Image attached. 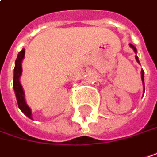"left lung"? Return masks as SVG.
I'll use <instances>...</instances> for the list:
<instances>
[{"instance_id": "obj_1", "label": "left lung", "mask_w": 157, "mask_h": 157, "mask_svg": "<svg viewBox=\"0 0 157 157\" xmlns=\"http://www.w3.org/2000/svg\"><path fill=\"white\" fill-rule=\"evenodd\" d=\"M129 46H130V47H131V48L134 50L135 54H137V49H136V47H135L133 44H129ZM135 59H136L137 62H138V63H140V60H139V58H138V56H137V55L135 56ZM140 73H141V81H142V85H143V93H144V91H145V88H144V71H143V70H141Z\"/></svg>"}]
</instances>
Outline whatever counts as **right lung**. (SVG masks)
<instances>
[{"mask_svg":"<svg viewBox=\"0 0 157 157\" xmlns=\"http://www.w3.org/2000/svg\"><path fill=\"white\" fill-rule=\"evenodd\" d=\"M25 57V49L23 48L17 55V58L15 62V69H14V81H13V87L16 94V98L17 100L18 108L21 112L28 116L29 118L32 119L31 116V110L28 106L26 99H25V93L23 87L20 84V76L22 74V61Z\"/></svg>","mask_w":157,"mask_h":157,"instance_id":"1","label":"right lung"}]
</instances>
